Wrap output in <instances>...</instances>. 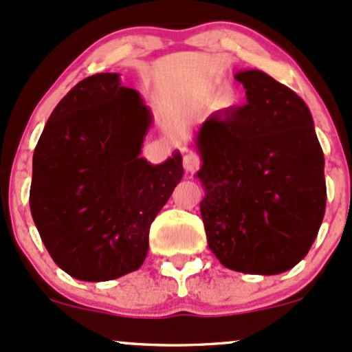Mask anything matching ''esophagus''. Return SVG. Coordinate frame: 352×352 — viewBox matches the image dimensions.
I'll list each match as a JSON object with an SVG mask.
<instances>
[{
  "label": "esophagus",
  "mask_w": 352,
  "mask_h": 352,
  "mask_svg": "<svg viewBox=\"0 0 352 352\" xmlns=\"http://www.w3.org/2000/svg\"><path fill=\"white\" fill-rule=\"evenodd\" d=\"M201 161L199 157L196 155H192V153H186V155L183 156V168L186 173H195L197 168H199Z\"/></svg>",
  "instance_id": "esophagus-1"
}]
</instances>
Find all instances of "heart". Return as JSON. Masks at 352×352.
I'll return each mask as SVG.
<instances>
[{
    "label": "heart",
    "instance_id": "obj_1",
    "mask_svg": "<svg viewBox=\"0 0 352 352\" xmlns=\"http://www.w3.org/2000/svg\"><path fill=\"white\" fill-rule=\"evenodd\" d=\"M204 93L208 94V89L204 91ZM214 108L219 109V111H228V109L234 108L236 104L239 102V94L236 93L234 89L231 88H224L221 89L218 94L214 96Z\"/></svg>",
    "mask_w": 352,
    "mask_h": 352
}]
</instances>
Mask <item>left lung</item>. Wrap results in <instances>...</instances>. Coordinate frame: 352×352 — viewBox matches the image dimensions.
<instances>
[{
  "label": "left lung",
  "instance_id": "8db88e82",
  "mask_svg": "<svg viewBox=\"0 0 352 352\" xmlns=\"http://www.w3.org/2000/svg\"><path fill=\"white\" fill-rule=\"evenodd\" d=\"M246 104L204 121L201 218L209 250L246 274H279L313 246L326 209L324 155L313 116L293 89L239 71Z\"/></svg>",
  "mask_w": 352,
  "mask_h": 352
}]
</instances>
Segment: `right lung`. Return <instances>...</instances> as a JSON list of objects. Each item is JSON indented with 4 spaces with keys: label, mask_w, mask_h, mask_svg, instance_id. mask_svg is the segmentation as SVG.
<instances>
[{
    "label": "right lung",
    "mask_w": 352,
    "mask_h": 352,
    "mask_svg": "<svg viewBox=\"0 0 352 352\" xmlns=\"http://www.w3.org/2000/svg\"><path fill=\"white\" fill-rule=\"evenodd\" d=\"M151 113L120 74L78 82L58 102L33 155L30 208L53 261L81 281L140 270L149 228L183 177V157H141Z\"/></svg>",
    "instance_id": "add662e5"
}]
</instances>
